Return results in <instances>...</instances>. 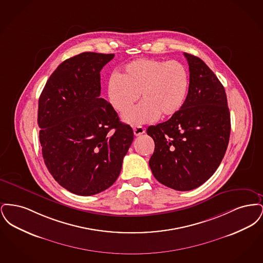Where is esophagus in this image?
<instances>
[{
  "label": "esophagus",
  "instance_id": "34e87169",
  "mask_svg": "<svg viewBox=\"0 0 263 263\" xmlns=\"http://www.w3.org/2000/svg\"><path fill=\"white\" fill-rule=\"evenodd\" d=\"M133 131H134L135 136H141L142 134L145 133V128L142 126H136L133 128Z\"/></svg>",
  "mask_w": 263,
  "mask_h": 263
}]
</instances>
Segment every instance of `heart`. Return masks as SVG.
I'll return each mask as SVG.
<instances>
[{
    "instance_id": "b5f03b06",
    "label": "heart",
    "mask_w": 263,
    "mask_h": 263,
    "mask_svg": "<svg viewBox=\"0 0 263 263\" xmlns=\"http://www.w3.org/2000/svg\"><path fill=\"white\" fill-rule=\"evenodd\" d=\"M188 88L189 75L181 63L146 58L128 63L107 81L108 100L119 113L130 110L141 93L143 101L123 117L131 124L174 116L183 107Z\"/></svg>"
}]
</instances>
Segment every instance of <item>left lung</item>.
I'll return each instance as SVG.
<instances>
[{
	"instance_id": "obj_1",
	"label": "left lung",
	"mask_w": 263,
	"mask_h": 263,
	"mask_svg": "<svg viewBox=\"0 0 263 263\" xmlns=\"http://www.w3.org/2000/svg\"><path fill=\"white\" fill-rule=\"evenodd\" d=\"M189 88L183 107L167 121L150 126L155 151L149 161L156 179L187 191L216 172L229 144L231 118L225 88L200 58L184 53Z\"/></svg>"
}]
</instances>
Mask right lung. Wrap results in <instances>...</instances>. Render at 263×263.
Returning a JSON list of instances; mask_svg holds the SVG:
<instances>
[{
	"label": "right lung",
	"instance_id": "1",
	"mask_svg": "<svg viewBox=\"0 0 263 263\" xmlns=\"http://www.w3.org/2000/svg\"><path fill=\"white\" fill-rule=\"evenodd\" d=\"M114 54L84 52L61 63L38 101L42 156L54 179L88 196L119 176L134 133L100 98V71Z\"/></svg>",
	"mask_w": 263,
	"mask_h": 263
}]
</instances>
